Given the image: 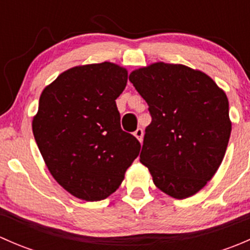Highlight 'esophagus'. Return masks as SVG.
I'll use <instances>...</instances> for the list:
<instances>
[{
    "label": "esophagus",
    "instance_id": "34e87169",
    "mask_svg": "<svg viewBox=\"0 0 250 250\" xmlns=\"http://www.w3.org/2000/svg\"><path fill=\"white\" fill-rule=\"evenodd\" d=\"M134 137L141 143V141H143V137H144V130L141 129V128H138V129L134 132Z\"/></svg>",
    "mask_w": 250,
    "mask_h": 250
}]
</instances>
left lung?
I'll return each instance as SVG.
<instances>
[{"instance_id": "left-lung-1", "label": "left lung", "mask_w": 250, "mask_h": 250, "mask_svg": "<svg viewBox=\"0 0 250 250\" xmlns=\"http://www.w3.org/2000/svg\"><path fill=\"white\" fill-rule=\"evenodd\" d=\"M152 117L140 162L155 185L184 200L207 185L231 134L229 100L210 77L180 64L155 62L129 75Z\"/></svg>"}]
</instances>
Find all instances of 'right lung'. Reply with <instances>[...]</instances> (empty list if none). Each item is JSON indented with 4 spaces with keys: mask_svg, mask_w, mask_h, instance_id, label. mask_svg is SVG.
<instances>
[{
    "mask_svg": "<svg viewBox=\"0 0 250 250\" xmlns=\"http://www.w3.org/2000/svg\"><path fill=\"white\" fill-rule=\"evenodd\" d=\"M127 80V70L112 62L83 65L59 75L40 97L35 140L53 178L81 200L109 197L139 155L115 102Z\"/></svg>",
    "mask_w": 250,
    "mask_h": 250,
    "instance_id": "1",
    "label": "right lung"
}]
</instances>
